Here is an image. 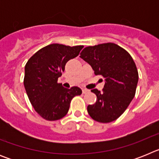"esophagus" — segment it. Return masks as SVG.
Listing matches in <instances>:
<instances>
[{
  "instance_id": "34e87169",
  "label": "esophagus",
  "mask_w": 159,
  "mask_h": 159,
  "mask_svg": "<svg viewBox=\"0 0 159 159\" xmlns=\"http://www.w3.org/2000/svg\"><path fill=\"white\" fill-rule=\"evenodd\" d=\"M82 92H83V93H84V94H86V93H88V92H89V90L85 89V88H84V89L82 90Z\"/></svg>"
}]
</instances>
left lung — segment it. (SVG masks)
I'll return each mask as SVG.
<instances>
[{
  "label": "left lung",
  "instance_id": "obj_1",
  "mask_svg": "<svg viewBox=\"0 0 159 159\" xmlns=\"http://www.w3.org/2000/svg\"><path fill=\"white\" fill-rule=\"evenodd\" d=\"M80 58L92 66L95 75L105 79L102 92L92 89L96 102L88 105L89 116L97 122L111 123L121 116L134 97L139 73L131 56L114 43L88 46Z\"/></svg>",
  "mask_w": 159,
  "mask_h": 159
}]
</instances>
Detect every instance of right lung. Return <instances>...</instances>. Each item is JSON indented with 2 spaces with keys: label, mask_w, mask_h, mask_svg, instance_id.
Returning a JSON list of instances; mask_svg holds the SVG:
<instances>
[{
  "label": "right lung",
  "mask_w": 159,
  "mask_h": 159,
  "mask_svg": "<svg viewBox=\"0 0 159 159\" xmlns=\"http://www.w3.org/2000/svg\"><path fill=\"white\" fill-rule=\"evenodd\" d=\"M83 45L66 46L52 43L36 52L25 65L24 85L31 104L43 119L55 121L69 110L70 102L82 91L78 87L64 88L58 83L65 64L75 58Z\"/></svg>",
  "instance_id": "right-lung-1"
}]
</instances>
